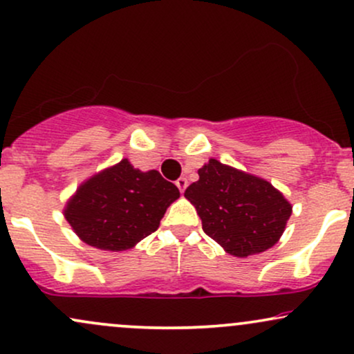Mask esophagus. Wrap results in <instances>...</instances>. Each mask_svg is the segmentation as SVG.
Segmentation results:
<instances>
[{
	"label": "esophagus",
	"mask_w": 354,
	"mask_h": 354,
	"mask_svg": "<svg viewBox=\"0 0 354 354\" xmlns=\"http://www.w3.org/2000/svg\"><path fill=\"white\" fill-rule=\"evenodd\" d=\"M176 186L181 193H185V189L188 188V180H186V178H180V180L176 181Z\"/></svg>",
	"instance_id": "esophagus-1"
}]
</instances>
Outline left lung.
<instances>
[{"label":"left lung","mask_w":354,"mask_h":354,"mask_svg":"<svg viewBox=\"0 0 354 354\" xmlns=\"http://www.w3.org/2000/svg\"><path fill=\"white\" fill-rule=\"evenodd\" d=\"M185 198L203 221V231L234 257L266 252L279 242L292 204L269 181L211 158Z\"/></svg>","instance_id":"1"}]
</instances>
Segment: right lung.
<instances>
[{
	"label": "right lung",
	"mask_w": 354,
	"mask_h": 354,
	"mask_svg": "<svg viewBox=\"0 0 354 354\" xmlns=\"http://www.w3.org/2000/svg\"><path fill=\"white\" fill-rule=\"evenodd\" d=\"M180 189L156 169L140 171L129 160L85 180L64 207V218L85 244L100 250L131 249L158 229Z\"/></svg>",
	"instance_id": "1"
}]
</instances>
